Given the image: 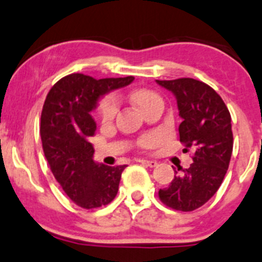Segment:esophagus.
<instances>
[{
	"label": "esophagus",
	"mask_w": 262,
	"mask_h": 262,
	"mask_svg": "<svg viewBox=\"0 0 262 262\" xmlns=\"http://www.w3.org/2000/svg\"><path fill=\"white\" fill-rule=\"evenodd\" d=\"M140 163L145 164V166H148L150 168L158 166V162H157V161H147V159H142V161H140Z\"/></svg>",
	"instance_id": "34e87169"
}]
</instances>
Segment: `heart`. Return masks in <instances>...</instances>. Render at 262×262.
<instances>
[{"label":"heart","instance_id":"1","mask_svg":"<svg viewBox=\"0 0 262 262\" xmlns=\"http://www.w3.org/2000/svg\"><path fill=\"white\" fill-rule=\"evenodd\" d=\"M129 98H130L132 103L138 108L140 112H144L148 106L152 105L153 103H157V101H162L161 96L156 93L152 92V90L148 89H136L129 94ZM117 113V101L113 98H105L99 103L98 105V114L100 117V119L103 122H109V120L113 119V117ZM152 142V139L147 138L144 139V144H149Z\"/></svg>","mask_w":262,"mask_h":262}]
</instances>
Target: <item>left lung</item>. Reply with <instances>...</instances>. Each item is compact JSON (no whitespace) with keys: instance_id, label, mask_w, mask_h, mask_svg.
Instances as JSON below:
<instances>
[{"instance_id":"8db88e82","label":"left lung","mask_w":262,"mask_h":262,"mask_svg":"<svg viewBox=\"0 0 262 262\" xmlns=\"http://www.w3.org/2000/svg\"><path fill=\"white\" fill-rule=\"evenodd\" d=\"M156 81L176 96L182 118L180 140L186 152L194 150L193 163L178 168L182 173L159 189V198L173 210H197L216 193L228 169L233 147L230 112L205 82L191 78Z\"/></svg>"}]
</instances>
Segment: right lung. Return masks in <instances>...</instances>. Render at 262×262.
Returning <instances> with one entry per match:
<instances>
[{
  "label": "right lung",
  "mask_w": 262,
  "mask_h": 262,
  "mask_svg": "<svg viewBox=\"0 0 262 262\" xmlns=\"http://www.w3.org/2000/svg\"><path fill=\"white\" fill-rule=\"evenodd\" d=\"M134 80L96 79L71 74L60 79L46 96L40 136L51 172L71 201L82 208H96L114 200L125 166L109 167L94 161L96 123L92 112L100 98Z\"/></svg>",
  "instance_id": "1"
}]
</instances>
